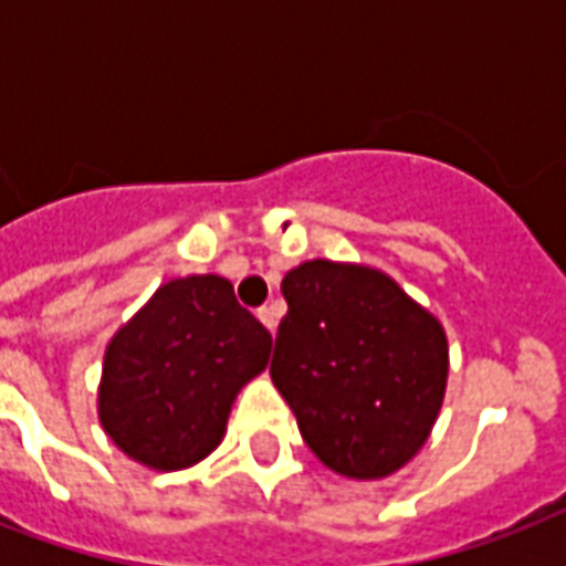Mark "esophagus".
Returning <instances> with one entry per match:
<instances>
[{
	"label": "esophagus",
	"mask_w": 566,
	"mask_h": 566,
	"mask_svg": "<svg viewBox=\"0 0 566 566\" xmlns=\"http://www.w3.org/2000/svg\"><path fill=\"white\" fill-rule=\"evenodd\" d=\"M258 319H261V323H264V326L270 328V332H275V323H279V319H275V311L273 308H258Z\"/></svg>",
	"instance_id": "1"
}]
</instances>
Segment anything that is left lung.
I'll use <instances>...</instances> for the list:
<instances>
[{"label":"left lung","mask_w":566,"mask_h":566,"mask_svg":"<svg viewBox=\"0 0 566 566\" xmlns=\"http://www.w3.org/2000/svg\"><path fill=\"white\" fill-rule=\"evenodd\" d=\"M270 376L311 452L358 482L402 470L447 396L440 319L387 273L314 258L284 275Z\"/></svg>","instance_id":"left-lung-1"}]
</instances>
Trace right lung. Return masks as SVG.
I'll list each match as a JSON object with an SVG mask.
<instances>
[{
  "mask_svg": "<svg viewBox=\"0 0 566 566\" xmlns=\"http://www.w3.org/2000/svg\"><path fill=\"white\" fill-rule=\"evenodd\" d=\"M270 346L229 279H172L105 346L102 429L158 473L199 464L226 438L240 390L266 370Z\"/></svg>",
  "mask_w": 566,
  "mask_h": 566,
  "instance_id": "right-lung-1",
  "label": "right lung"
}]
</instances>
